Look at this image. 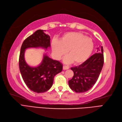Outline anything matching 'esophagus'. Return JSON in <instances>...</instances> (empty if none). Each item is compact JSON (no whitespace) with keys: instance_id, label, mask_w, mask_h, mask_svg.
Masks as SVG:
<instances>
[{"instance_id":"1","label":"esophagus","mask_w":122,"mask_h":122,"mask_svg":"<svg viewBox=\"0 0 122 122\" xmlns=\"http://www.w3.org/2000/svg\"><path fill=\"white\" fill-rule=\"evenodd\" d=\"M69 69L68 66H66V65L63 66V69H64V70H66V69Z\"/></svg>"}]
</instances>
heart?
I'll use <instances>...</instances> for the list:
<instances>
[{
    "label": "heart",
    "mask_w": 122,
    "mask_h": 122,
    "mask_svg": "<svg viewBox=\"0 0 122 122\" xmlns=\"http://www.w3.org/2000/svg\"><path fill=\"white\" fill-rule=\"evenodd\" d=\"M94 46L92 39L78 32L66 33L60 41L53 39L51 42L52 51L56 59H61L68 51L69 55L64 58L66 63H84L92 53Z\"/></svg>",
    "instance_id": "obj_1"
}]
</instances>
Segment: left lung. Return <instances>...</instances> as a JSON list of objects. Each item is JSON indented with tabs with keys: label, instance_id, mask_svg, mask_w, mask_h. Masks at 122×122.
Wrapping results in <instances>:
<instances>
[{
	"label": "left lung",
	"instance_id": "left-lung-1",
	"mask_svg": "<svg viewBox=\"0 0 122 122\" xmlns=\"http://www.w3.org/2000/svg\"><path fill=\"white\" fill-rule=\"evenodd\" d=\"M97 53L78 66L71 69L74 76L68 81L69 87L76 93H84L89 91L96 83L104 64L103 48H97Z\"/></svg>",
	"mask_w": 122,
	"mask_h": 122
}]
</instances>
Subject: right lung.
I'll use <instances>...</instances> for the list:
<instances>
[{"label": "right lung", "instance_id": "1", "mask_svg": "<svg viewBox=\"0 0 122 122\" xmlns=\"http://www.w3.org/2000/svg\"><path fill=\"white\" fill-rule=\"evenodd\" d=\"M43 30H37L24 41L19 58V69L23 80L31 91L37 93L49 90L53 85L54 77L61 71L63 65L59 61L49 58L46 54L41 63L37 67H30L25 60V50L29 48L47 49L51 46V38Z\"/></svg>", "mask_w": 122, "mask_h": 122}]
</instances>
